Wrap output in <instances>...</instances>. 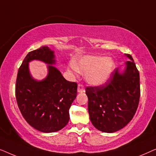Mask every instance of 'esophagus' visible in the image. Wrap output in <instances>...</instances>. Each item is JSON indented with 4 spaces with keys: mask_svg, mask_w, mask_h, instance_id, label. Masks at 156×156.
<instances>
[{
    "mask_svg": "<svg viewBox=\"0 0 156 156\" xmlns=\"http://www.w3.org/2000/svg\"><path fill=\"white\" fill-rule=\"evenodd\" d=\"M77 91L78 92H83L84 91V87L82 84H78V87H77Z\"/></svg>",
    "mask_w": 156,
    "mask_h": 156,
    "instance_id": "1",
    "label": "esophagus"
}]
</instances>
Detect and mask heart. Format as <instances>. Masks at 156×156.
<instances>
[{"label":"heart","mask_w":156,"mask_h":156,"mask_svg":"<svg viewBox=\"0 0 156 156\" xmlns=\"http://www.w3.org/2000/svg\"><path fill=\"white\" fill-rule=\"evenodd\" d=\"M79 73L86 74V81L93 86L105 83L114 69V62L103 56H85L73 61L70 65Z\"/></svg>","instance_id":"1"}]
</instances>
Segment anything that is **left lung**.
<instances>
[{
    "instance_id": "8db88e82",
    "label": "left lung",
    "mask_w": 156,
    "mask_h": 156,
    "mask_svg": "<svg viewBox=\"0 0 156 156\" xmlns=\"http://www.w3.org/2000/svg\"><path fill=\"white\" fill-rule=\"evenodd\" d=\"M116 68L104 85L86 88L89 119L96 129L114 133L126 126L136 114L140 99V76L133 59Z\"/></svg>"
}]
</instances>
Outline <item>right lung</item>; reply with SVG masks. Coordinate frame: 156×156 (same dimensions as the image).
<instances>
[{"label":"right lung","instance_id":"obj_1","mask_svg":"<svg viewBox=\"0 0 156 156\" xmlns=\"http://www.w3.org/2000/svg\"><path fill=\"white\" fill-rule=\"evenodd\" d=\"M55 52L48 46L30 52L19 68L16 84L18 106L27 123L37 131L52 133L63 129L69 120V110L77 94V84L67 81L52 66ZM40 60L48 64L46 77L34 79L29 62Z\"/></svg>","mask_w":156,"mask_h":156}]
</instances>
